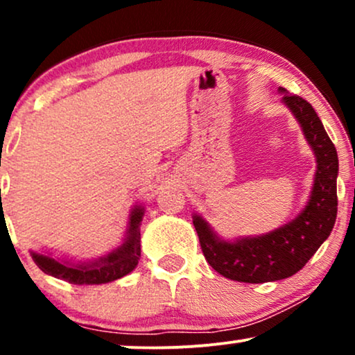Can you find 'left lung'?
Listing matches in <instances>:
<instances>
[{"mask_svg": "<svg viewBox=\"0 0 355 355\" xmlns=\"http://www.w3.org/2000/svg\"><path fill=\"white\" fill-rule=\"evenodd\" d=\"M279 92L317 158L307 205L293 221L278 230L236 241L221 239L200 215H193V226L208 263L225 278L239 283H268L295 275L328 239L336 221V148L312 105L297 95L288 94L283 87H279Z\"/></svg>", "mask_w": 355, "mask_h": 355, "instance_id": "left-lung-1", "label": "left lung"}]
</instances>
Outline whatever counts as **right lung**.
Masks as SVG:
<instances>
[{"instance_id": "obj_1", "label": "right lung", "mask_w": 355, "mask_h": 355, "mask_svg": "<svg viewBox=\"0 0 355 355\" xmlns=\"http://www.w3.org/2000/svg\"><path fill=\"white\" fill-rule=\"evenodd\" d=\"M144 207L135 205L129 215L125 239L118 249L94 261L74 263L60 260L48 254L31 252L32 260L43 273L64 279L71 284H105L129 275L140 259V223L144 218Z\"/></svg>"}]
</instances>
